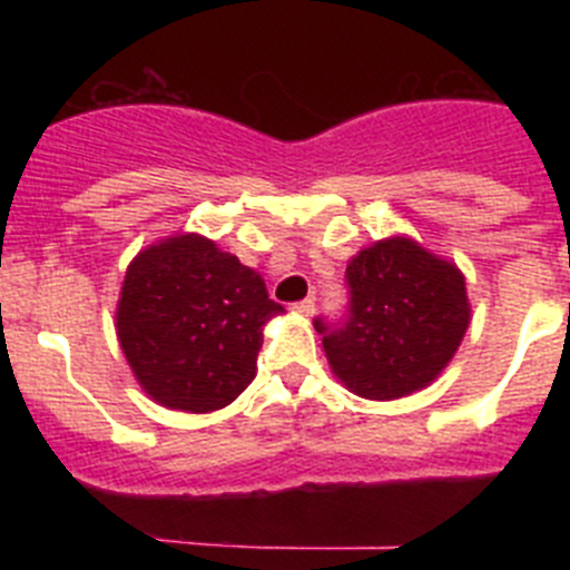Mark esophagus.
Segmentation results:
<instances>
[{"instance_id": "obj_1", "label": "esophagus", "mask_w": 570, "mask_h": 570, "mask_svg": "<svg viewBox=\"0 0 570 570\" xmlns=\"http://www.w3.org/2000/svg\"><path fill=\"white\" fill-rule=\"evenodd\" d=\"M294 311L296 314H302V316H311L316 311V302H314V296H308V299H302V302H296L294 305Z\"/></svg>"}]
</instances>
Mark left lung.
<instances>
[{"label":"left lung","instance_id":"8db88e82","mask_svg":"<svg viewBox=\"0 0 570 570\" xmlns=\"http://www.w3.org/2000/svg\"><path fill=\"white\" fill-rule=\"evenodd\" d=\"M351 314L342 328L316 322L336 380L362 400L391 402L428 387L471 325L465 276L405 234L385 236L347 262Z\"/></svg>","mask_w":570,"mask_h":570}]
</instances>
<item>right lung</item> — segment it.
Wrapping results in <instances>:
<instances>
[{"mask_svg": "<svg viewBox=\"0 0 570 570\" xmlns=\"http://www.w3.org/2000/svg\"><path fill=\"white\" fill-rule=\"evenodd\" d=\"M285 314L265 279L203 234H174L130 259L116 336L156 405L210 414L256 376L262 331Z\"/></svg>", "mask_w": 570, "mask_h": 570, "instance_id": "right-lung-1", "label": "right lung"}]
</instances>
